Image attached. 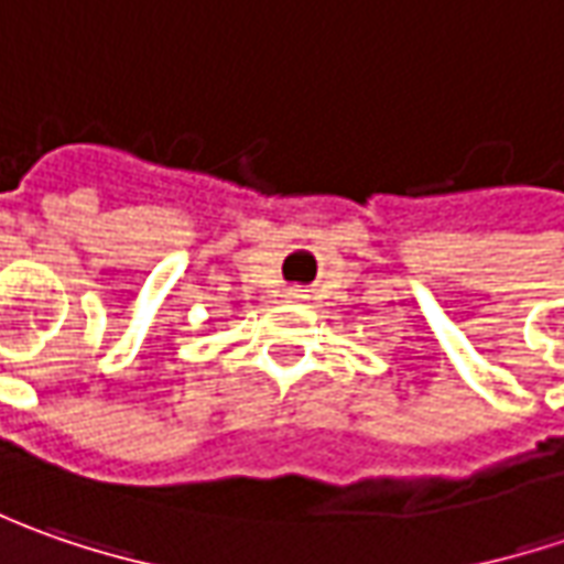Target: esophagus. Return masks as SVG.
<instances>
[{"label": "esophagus", "mask_w": 564, "mask_h": 564, "mask_svg": "<svg viewBox=\"0 0 564 564\" xmlns=\"http://www.w3.org/2000/svg\"><path fill=\"white\" fill-rule=\"evenodd\" d=\"M286 296H290V300H305V290H290Z\"/></svg>", "instance_id": "esophagus-1"}]
</instances>
